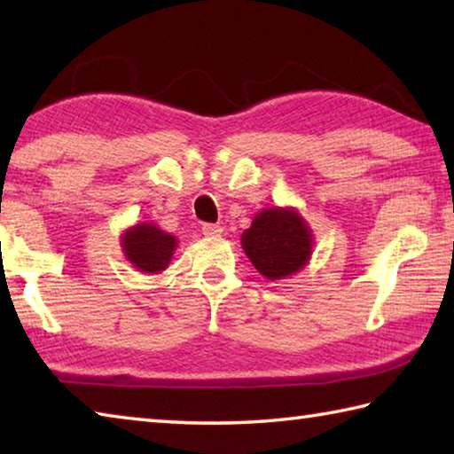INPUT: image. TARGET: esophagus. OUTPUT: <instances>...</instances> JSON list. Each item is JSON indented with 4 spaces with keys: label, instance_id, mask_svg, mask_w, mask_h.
Returning a JSON list of instances; mask_svg holds the SVG:
<instances>
[{
    "label": "esophagus",
    "instance_id": "34e87169",
    "mask_svg": "<svg viewBox=\"0 0 454 454\" xmlns=\"http://www.w3.org/2000/svg\"><path fill=\"white\" fill-rule=\"evenodd\" d=\"M202 234L206 238H218V236H222V226H218V224H204L202 226Z\"/></svg>",
    "mask_w": 454,
    "mask_h": 454
}]
</instances>
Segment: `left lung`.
<instances>
[{
    "label": "left lung",
    "mask_w": 454,
    "mask_h": 454,
    "mask_svg": "<svg viewBox=\"0 0 454 454\" xmlns=\"http://www.w3.org/2000/svg\"><path fill=\"white\" fill-rule=\"evenodd\" d=\"M242 248L252 266L268 280H284L301 272L312 256L314 234L296 208L260 210L242 232Z\"/></svg>",
    "instance_id": "left-lung-1"
}]
</instances>
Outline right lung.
Here are the masks:
<instances>
[{
  "instance_id": "1",
  "label": "right lung",
  "mask_w": 454,
  "mask_h": 454,
  "mask_svg": "<svg viewBox=\"0 0 454 454\" xmlns=\"http://www.w3.org/2000/svg\"><path fill=\"white\" fill-rule=\"evenodd\" d=\"M120 244L126 260L137 272L160 274L170 264L178 248V238L164 232L153 222H137L124 230Z\"/></svg>"
}]
</instances>
